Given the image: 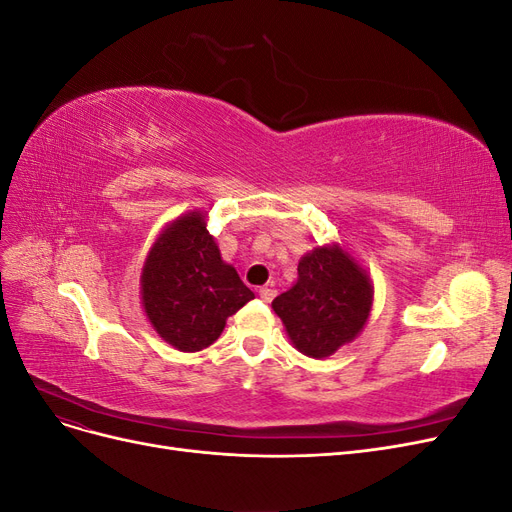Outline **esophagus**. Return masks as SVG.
<instances>
[{
    "label": "esophagus",
    "instance_id": "esophagus-1",
    "mask_svg": "<svg viewBox=\"0 0 512 512\" xmlns=\"http://www.w3.org/2000/svg\"><path fill=\"white\" fill-rule=\"evenodd\" d=\"M275 292H277L275 288H267V286H265V288H260V290H258V294H260V299H262V301H267V303H269V301H273V297H275Z\"/></svg>",
    "mask_w": 512,
    "mask_h": 512
}]
</instances>
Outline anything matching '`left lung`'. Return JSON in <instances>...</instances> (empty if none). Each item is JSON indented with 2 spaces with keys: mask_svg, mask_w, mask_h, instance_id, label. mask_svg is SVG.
Here are the masks:
<instances>
[{
  "mask_svg": "<svg viewBox=\"0 0 512 512\" xmlns=\"http://www.w3.org/2000/svg\"><path fill=\"white\" fill-rule=\"evenodd\" d=\"M294 286L273 299L292 346L324 359L350 344L365 327L374 303L367 271L342 245H318L299 260Z\"/></svg>",
  "mask_w": 512,
  "mask_h": 512,
  "instance_id": "1",
  "label": "left lung"
}]
</instances>
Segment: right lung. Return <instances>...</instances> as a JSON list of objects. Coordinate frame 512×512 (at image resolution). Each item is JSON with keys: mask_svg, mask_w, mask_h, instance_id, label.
Returning <instances> with one entry per match:
<instances>
[{"mask_svg": "<svg viewBox=\"0 0 512 512\" xmlns=\"http://www.w3.org/2000/svg\"><path fill=\"white\" fill-rule=\"evenodd\" d=\"M141 299L151 327L181 352L211 346L228 316L254 299L235 267L222 260L205 213L170 222L151 245L141 273Z\"/></svg>", "mask_w": 512, "mask_h": 512, "instance_id": "1", "label": "right lung"}]
</instances>
